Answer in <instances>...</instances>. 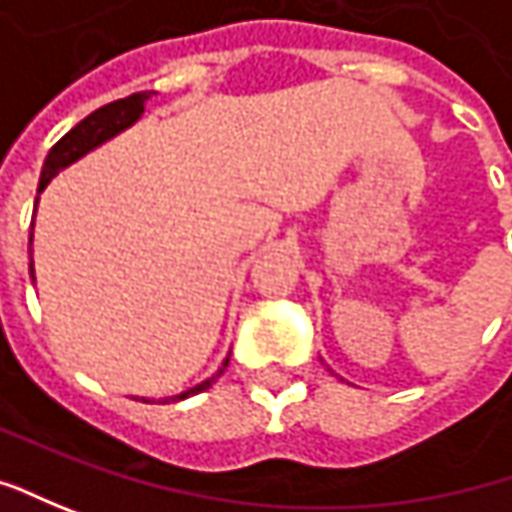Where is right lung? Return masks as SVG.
<instances>
[{
	"label": "right lung",
	"instance_id": "1",
	"mask_svg": "<svg viewBox=\"0 0 512 512\" xmlns=\"http://www.w3.org/2000/svg\"><path fill=\"white\" fill-rule=\"evenodd\" d=\"M150 101V93H135V96L127 98H118L113 104H104V107H98L96 113H90L84 121H79L70 133L64 135L62 141H56V147L47 152L45 158V167H42V178H39V192H45V186L50 184V178H56L64 167H70V164H76L79 158H84L90 150H96L101 144H107L110 138H115L118 133H124L127 127H133L135 121L144 115V104ZM39 203V198H36ZM30 243H33V232H30ZM30 277H33V260H30ZM33 283H36V277H33ZM229 365V357L223 360V365L218 368V374H212L209 379H203L198 382L195 388H186L181 394H175V397H167L164 402H175V399H186V397H195V394H201L206 391L215 379L221 377L223 368ZM147 402V399H144Z\"/></svg>",
	"mask_w": 512,
	"mask_h": 512
}]
</instances>
